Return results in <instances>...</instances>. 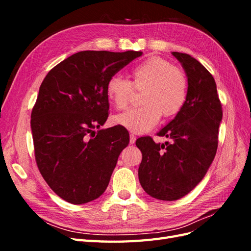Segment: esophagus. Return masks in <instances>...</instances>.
<instances>
[{
    "label": "esophagus",
    "mask_w": 251,
    "mask_h": 251,
    "mask_svg": "<svg viewBox=\"0 0 251 251\" xmlns=\"http://www.w3.org/2000/svg\"><path fill=\"white\" fill-rule=\"evenodd\" d=\"M135 142H136V136L134 134H131L130 135V143L134 144Z\"/></svg>",
    "instance_id": "obj_1"
}]
</instances>
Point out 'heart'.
<instances>
[{
    "instance_id": "obj_1",
    "label": "heart",
    "mask_w": 251,
    "mask_h": 251,
    "mask_svg": "<svg viewBox=\"0 0 251 251\" xmlns=\"http://www.w3.org/2000/svg\"><path fill=\"white\" fill-rule=\"evenodd\" d=\"M132 82L123 76H112L105 87L110 102L118 110L127 107L135 90H143L141 103L114 117V123L126 130L142 134L156 126L161 118L173 117L187 100L188 80L180 68L161 57H149L131 70Z\"/></svg>"
}]
</instances>
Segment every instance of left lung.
I'll use <instances>...</instances> for the list:
<instances>
[{"label": "left lung", "instance_id": "obj_1", "mask_svg": "<svg viewBox=\"0 0 251 251\" xmlns=\"http://www.w3.org/2000/svg\"><path fill=\"white\" fill-rule=\"evenodd\" d=\"M173 55L186 73L188 92L184 107L157 134L171 142L156 143L150 136L136 140L142 153L140 184L148 195L164 201L182 198L204 178L217 153L222 120L212 75L186 53L173 52Z\"/></svg>", "mask_w": 251, "mask_h": 251}]
</instances>
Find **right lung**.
I'll use <instances>...</instances> for the list:
<instances>
[{"label": "right lung", "mask_w": 251, "mask_h": 251, "mask_svg": "<svg viewBox=\"0 0 251 251\" xmlns=\"http://www.w3.org/2000/svg\"><path fill=\"white\" fill-rule=\"evenodd\" d=\"M141 51H80L48 72L31 113L37 168L72 204L100 197L130 136L124 126L98 130L109 116L108 80Z\"/></svg>", "instance_id": "obj_1"}]
</instances>
